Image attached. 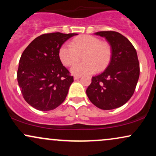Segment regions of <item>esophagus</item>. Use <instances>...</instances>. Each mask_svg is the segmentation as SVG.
<instances>
[{
    "mask_svg": "<svg viewBox=\"0 0 156 156\" xmlns=\"http://www.w3.org/2000/svg\"><path fill=\"white\" fill-rule=\"evenodd\" d=\"M80 78V76H74V80H78V79H79Z\"/></svg>",
    "mask_w": 156,
    "mask_h": 156,
    "instance_id": "esophagus-1",
    "label": "esophagus"
}]
</instances>
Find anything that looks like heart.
Here are the masks:
<instances>
[{
    "label": "heart",
    "mask_w": 156,
    "mask_h": 156,
    "mask_svg": "<svg viewBox=\"0 0 156 156\" xmlns=\"http://www.w3.org/2000/svg\"><path fill=\"white\" fill-rule=\"evenodd\" d=\"M72 44H64L60 48L58 55L64 65L72 66L83 55L84 62L75 65L70 69L76 76L92 75L105 69L112 58V48L106 42L98 37L82 35L73 39Z\"/></svg>",
    "instance_id": "obj_1"
}]
</instances>
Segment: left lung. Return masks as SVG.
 I'll list each match as a JSON object with an SVG mask.
<instances>
[{"label": "left lung", "mask_w": 156, "mask_h": 156, "mask_svg": "<svg viewBox=\"0 0 156 156\" xmlns=\"http://www.w3.org/2000/svg\"><path fill=\"white\" fill-rule=\"evenodd\" d=\"M112 48V58L105 70L92 77L87 89L89 101L98 108H119L130 99L139 78L137 53L126 37L116 31H99Z\"/></svg>", "instance_id": "left-lung-1"}]
</instances>
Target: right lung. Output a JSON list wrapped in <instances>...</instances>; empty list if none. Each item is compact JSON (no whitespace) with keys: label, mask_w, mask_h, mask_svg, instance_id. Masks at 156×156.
<instances>
[{"label":"right lung","mask_w":156,"mask_h":156,"mask_svg":"<svg viewBox=\"0 0 156 156\" xmlns=\"http://www.w3.org/2000/svg\"><path fill=\"white\" fill-rule=\"evenodd\" d=\"M76 35L59 32L42 34L23 51L17 81L25 101L33 108L51 111L65 100L73 76L62 64L58 51L68 39Z\"/></svg>","instance_id":"right-lung-1"}]
</instances>
